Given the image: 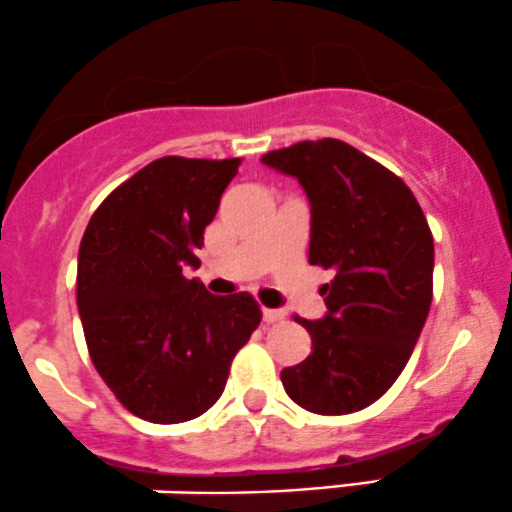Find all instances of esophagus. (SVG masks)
<instances>
[{
  "label": "esophagus",
  "mask_w": 512,
  "mask_h": 512,
  "mask_svg": "<svg viewBox=\"0 0 512 512\" xmlns=\"http://www.w3.org/2000/svg\"><path fill=\"white\" fill-rule=\"evenodd\" d=\"M262 318H265V323H282L286 318V311H282V308H265Z\"/></svg>",
  "instance_id": "obj_1"
}]
</instances>
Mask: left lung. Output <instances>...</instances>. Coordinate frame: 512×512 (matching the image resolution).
<instances>
[{
    "label": "left lung",
    "instance_id": "8db88e82",
    "mask_svg": "<svg viewBox=\"0 0 512 512\" xmlns=\"http://www.w3.org/2000/svg\"><path fill=\"white\" fill-rule=\"evenodd\" d=\"M299 179L311 204L308 262L333 269L328 313L296 316L311 355L282 384L301 408L345 415L372 406L403 372L432 301L435 247L425 213L401 177L335 138L262 155Z\"/></svg>",
    "mask_w": 512,
    "mask_h": 512
}]
</instances>
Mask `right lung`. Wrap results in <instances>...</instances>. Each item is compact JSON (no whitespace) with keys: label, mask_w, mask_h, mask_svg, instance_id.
Segmentation results:
<instances>
[{"label":"right lung","mask_w":512,"mask_h":512,"mask_svg":"<svg viewBox=\"0 0 512 512\" xmlns=\"http://www.w3.org/2000/svg\"><path fill=\"white\" fill-rule=\"evenodd\" d=\"M240 160L160 157L114 189L82 235L77 308L89 357L138 418H199L226 389L230 362L260 325L247 291L213 296L199 269L204 228Z\"/></svg>","instance_id":"right-lung-1"}]
</instances>
